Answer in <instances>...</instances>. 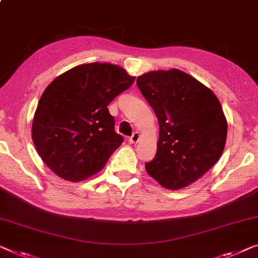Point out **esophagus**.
Instances as JSON below:
<instances>
[{
  "instance_id": "1",
  "label": "esophagus",
  "mask_w": 258,
  "mask_h": 258,
  "mask_svg": "<svg viewBox=\"0 0 258 258\" xmlns=\"http://www.w3.org/2000/svg\"><path fill=\"white\" fill-rule=\"evenodd\" d=\"M138 141H140V133H137V132L134 133L133 135H132V137L129 138V142L132 144H136Z\"/></svg>"
}]
</instances>
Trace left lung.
<instances>
[{"instance_id":"8db88e82","label":"left lung","mask_w":258,"mask_h":258,"mask_svg":"<svg viewBox=\"0 0 258 258\" xmlns=\"http://www.w3.org/2000/svg\"><path fill=\"white\" fill-rule=\"evenodd\" d=\"M137 86L159 123L155 158L145 170L163 187L191 185L215 165L226 145L227 120L210 88L180 70L152 71Z\"/></svg>"}]
</instances>
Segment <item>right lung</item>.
<instances>
[{
  "label": "right lung",
  "instance_id": "obj_1",
  "mask_svg": "<svg viewBox=\"0 0 258 258\" xmlns=\"http://www.w3.org/2000/svg\"><path fill=\"white\" fill-rule=\"evenodd\" d=\"M135 81L113 64L91 62L55 78L40 96L32 141L43 162L65 180H85L103 169L123 137L107 106Z\"/></svg>",
  "mask_w": 258,
  "mask_h": 258
}]
</instances>
